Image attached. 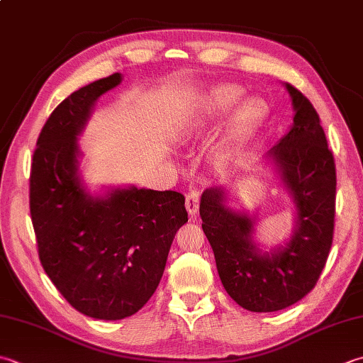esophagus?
<instances>
[{"instance_id":"obj_1","label":"esophagus","mask_w":363,"mask_h":363,"mask_svg":"<svg viewBox=\"0 0 363 363\" xmlns=\"http://www.w3.org/2000/svg\"><path fill=\"white\" fill-rule=\"evenodd\" d=\"M186 208H187V212L191 217L196 214L198 208H200V190L191 189L189 191L187 198H186Z\"/></svg>"}]
</instances>
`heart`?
Here are the masks:
<instances>
[{"mask_svg":"<svg viewBox=\"0 0 363 363\" xmlns=\"http://www.w3.org/2000/svg\"><path fill=\"white\" fill-rule=\"evenodd\" d=\"M244 96V89L236 84H220L211 91L208 110L209 115L220 116L231 110ZM266 115V105L259 99H247L239 106V110L231 121V127L228 132V140L231 143H242L253 135L258 129L259 123Z\"/></svg>","mask_w":363,"mask_h":363,"instance_id":"b5f03b06","label":"heart"}]
</instances>
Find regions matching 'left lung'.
<instances>
[{
    "mask_svg": "<svg viewBox=\"0 0 363 363\" xmlns=\"http://www.w3.org/2000/svg\"><path fill=\"white\" fill-rule=\"evenodd\" d=\"M294 123L271 157L296 204V230L286 247L262 253L253 218L225 206L223 189H206L200 216L226 293L257 313L288 308L315 288L328 261L335 223L337 173L315 106L286 83Z\"/></svg>",
    "mask_w": 363,
    "mask_h": 363,
    "instance_id": "left-lung-1",
    "label": "left lung"
}]
</instances>
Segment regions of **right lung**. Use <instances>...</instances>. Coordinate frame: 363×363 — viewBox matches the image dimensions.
<instances>
[{"label": "right lung", "mask_w": 363, "mask_h": 363, "mask_svg": "<svg viewBox=\"0 0 363 363\" xmlns=\"http://www.w3.org/2000/svg\"><path fill=\"white\" fill-rule=\"evenodd\" d=\"M121 83L113 74L56 106L35 143L30 212L40 264L72 307L116 321L151 299L176 231L187 222L179 191L115 189L92 198L78 177L77 137L94 102Z\"/></svg>", "instance_id": "right-lung-1"}]
</instances>
